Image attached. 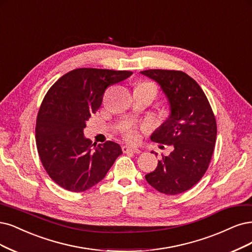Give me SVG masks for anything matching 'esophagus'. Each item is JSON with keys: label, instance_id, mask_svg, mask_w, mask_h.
<instances>
[{"label": "esophagus", "instance_id": "esophagus-1", "mask_svg": "<svg viewBox=\"0 0 252 252\" xmlns=\"http://www.w3.org/2000/svg\"><path fill=\"white\" fill-rule=\"evenodd\" d=\"M122 151L124 153H127V152H131V153H135V154L141 153L140 149L135 148V147H130V146H123L122 147Z\"/></svg>", "mask_w": 252, "mask_h": 252}]
</instances>
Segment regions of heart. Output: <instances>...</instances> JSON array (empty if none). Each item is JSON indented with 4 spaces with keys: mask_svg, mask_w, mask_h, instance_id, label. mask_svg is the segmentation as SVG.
Returning a JSON list of instances; mask_svg holds the SVG:
<instances>
[{
    "mask_svg": "<svg viewBox=\"0 0 252 252\" xmlns=\"http://www.w3.org/2000/svg\"><path fill=\"white\" fill-rule=\"evenodd\" d=\"M138 86H141V88L150 89L155 94H156V92H158V88H156V85L152 82H142ZM121 132H122L123 136L126 138V140H128L130 142H136L138 140V137H140V133H138V130H137L136 126L131 122L123 124V126L121 127Z\"/></svg>",
    "mask_w": 252,
    "mask_h": 252,
    "instance_id": "heart-1",
    "label": "heart"
}]
</instances>
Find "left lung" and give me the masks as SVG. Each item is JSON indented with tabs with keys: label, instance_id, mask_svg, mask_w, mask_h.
I'll use <instances>...</instances> for the list:
<instances>
[{
	"label": "left lung",
	"instance_id": "left-lung-1",
	"mask_svg": "<svg viewBox=\"0 0 252 252\" xmlns=\"http://www.w3.org/2000/svg\"><path fill=\"white\" fill-rule=\"evenodd\" d=\"M141 73L160 85L171 107L169 119L151 140L174 148L145 178L162 194L184 193L198 184L210 166L217 136L214 111L200 85L185 72L155 68Z\"/></svg>",
	"mask_w": 252,
	"mask_h": 252
}]
</instances>
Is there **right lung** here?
<instances>
[{
    "instance_id": "right-lung-1",
    "label": "right lung",
    "mask_w": 252,
    "mask_h": 252,
    "mask_svg": "<svg viewBox=\"0 0 252 252\" xmlns=\"http://www.w3.org/2000/svg\"><path fill=\"white\" fill-rule=\"evenodd\" d=\"M131 74L106 68H75L60 77L46 94L37 114L35 140L43 168L59 187L70 192H84L105 177L122 154L115 142L92 144L83 136V129L101 106L108 86Z\"/></svg>"
}]
</instances>
